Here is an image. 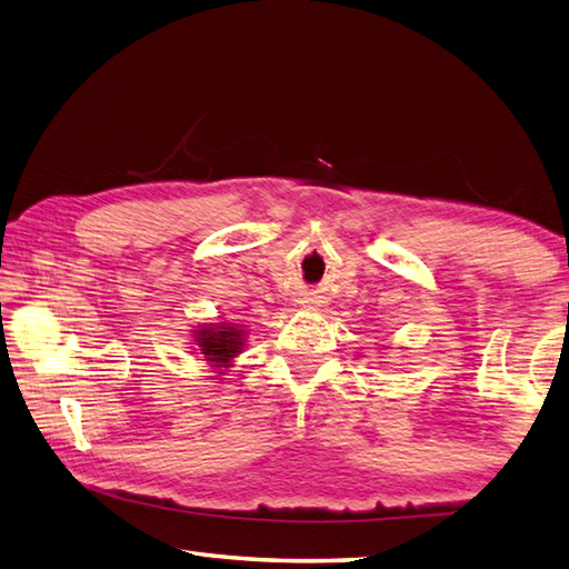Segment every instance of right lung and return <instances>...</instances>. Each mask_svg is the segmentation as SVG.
<instances>
[{
  "label": "right lung",
  "mask_w": 569,
  "mask_h": 569,
  "mask_svg": "<svg viewBox=\"0 0 569 569\" xmlns=\"http://www.w3.org/2000/svg\"><path fill=\"white\" fill-rule=\"evenodd\" d=\"M247 332L234 328L229 322H214V325H200L196 330V345L198 355L204 357L217 369L232 367V359L244 349Z\"/></svg>",
  "instance_id": "obj_1"
}]
</instances>
